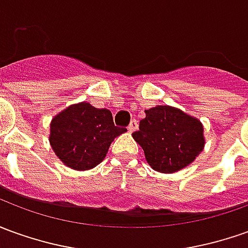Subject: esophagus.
Returning <instances> with one entry per match:
<instances>
[{"instance_id":"1","label":"esophagus","mask_w":248,"mask_h":248,"mask_svg":"<svg viewBox=\"0 0 248 248\" xmlns=\"http://www.w3.org/2000/svg\"><path fill=\"white\" fill-rule=\"evenodd\" d=\"M136 129H138V121L132 120L129 123V125H128V131H129V132H134Z\"/></svg>"}]
</instances>
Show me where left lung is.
I'll return each mask as SVG.
<instances>
[{
    "mask_svg": "<svg viewBox=\"0 0 248 248\" xmlns=\"http://www.w3.org/2000/svg\"><path fill=\"white\" fill-rule=\"evenodd\" d=\"M144 113L134 139L141 146L154 170L178 171L202 151L204 128L197 119L167 105L147 109Z\"/></svg>",
    "mask_w": 248,
    "mask_h": 248,
    "instance_id": "left-lung-1",
    "label": "left lung"
}]
</instances>
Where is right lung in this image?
Returning <instances> with one entry per match:
<instances>
[{
  "instance_id": "add662e5",
  "label": "right lung",
  "mask_w": 248,
  "mask_h": 248,
  "mask_svg": "<svg viewBox=\"0 0 248 248\" xmlns=\"http://www.w3.org/2000/svg\"><path fill=\"white\" fill-rule=\"evenodd\" d=\"M125 131L114 125L110 110L82 102L54 117L49 143L64 165L88 170L101 163L114 138Z\"/></svg>"
}]
</instances>
